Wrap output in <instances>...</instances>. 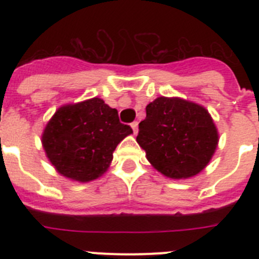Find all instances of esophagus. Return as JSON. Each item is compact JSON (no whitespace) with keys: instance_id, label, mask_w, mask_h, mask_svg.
I'll use <instances>...</instances> for the list:
<instances>
[{"instance_id":"1","label":"esophagus","mask_w":259,"mask_h":259,"mask_svg":"<svg viewBox=\"0 0 259 259\" xmlns=\"http://www.w3.org/2000/svg\"><path fill=\"white\" fill-rule=\"evenodd\" d=\"M131 127H132V130H134V134L136 135L137 134V130H139V122H136V120H135V122H132L131 123Z\"/></svg>"}]
</instances>
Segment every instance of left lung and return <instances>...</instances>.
Instances as JSON below:
<instances>
[{"mask_svg": "<svg viewBox=\"0 0 259 259\" xmlns=\"http://www.w3.org/2000/svg\"><path fill=\"white\" fill-rule=\"evenodd\" d=\"M136 140L159 172L185 179L209 163L218 145V132L209 111L200 105L159 97L146 106Z\"/></svg>", "mask_w": 259, "mask_h": 259, "instance_id": "left-lung-1", "label": "left lung"}]
</instances>
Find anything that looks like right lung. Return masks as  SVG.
<instances>
[{
	"label": "right lung",
	"mask_w": 259,
	"mask_h": 259,
	"mask_svg": "<svg viewBox=\"0 0 259 259\" xmlns=\"http://www.w3.org/2000/svg\"><path fill=\"white\" fill-rule=\"evenodd\" d=\"M132 128L119 122L118 111L101 98L57 110L42 135L49 161L59 174L91 182L106 171L116 145Z\"/></svg>",
	"instance_id": "right-lung-1"
}]
</instances>
